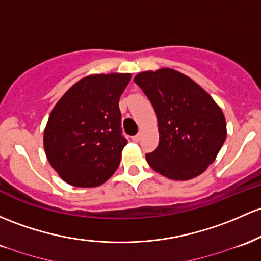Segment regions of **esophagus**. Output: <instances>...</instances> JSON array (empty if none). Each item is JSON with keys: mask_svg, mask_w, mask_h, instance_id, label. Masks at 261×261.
<instances>
[{"mask_svg": "<svg viewBox=\"0 0 261 261\" xmlns=\"http://www.w3.org/2000/svg\"><path fill=\"white\" fill-rule=\"evenodd\" d=\"M133 140L135 142H139L140 140H141V134H137V135H135V136H133Z\"/></svg>", "mask_w": 261, "mask_h": 261, "instance_id": "1", "label": "esophagus"}]
</instances>
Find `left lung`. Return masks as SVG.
<instances>
[{
  "label": "left lung",
  "instance_id": "1",
  "mask_svg": "<svg viewBox=\"0 0 261 261\" xmlns=\"http://www.w3.org/2000/svg\"><path fill=\"white\" fill-rule=\"evenodd\" d=\"M156 111L160 141L148 165L171 179L187 181L207 170L227 137L223 111L197 83L170 68L134 78Z\"/></svg>",
  "mask_w": 261,
  "mask_h": 261
}]
</instances>
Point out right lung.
<instances>
[{
    "label": "right lung",
    "instance_id": "1",
    "mask_svg": "<svg viewBox=\"0 0 261 261\" xmlns=\"http://www.w3.org/2000/svg\"><path fill=\"white\" fill-rule=\"evenodd\" d=\"M131 74H95L79 80L51 110L43 136L45 154L62 179L96 187L113 176L127 144L119 99Z\"/></svg>",
    "mask_w": 261,
    "mask_h": 261
}]
</instances>
